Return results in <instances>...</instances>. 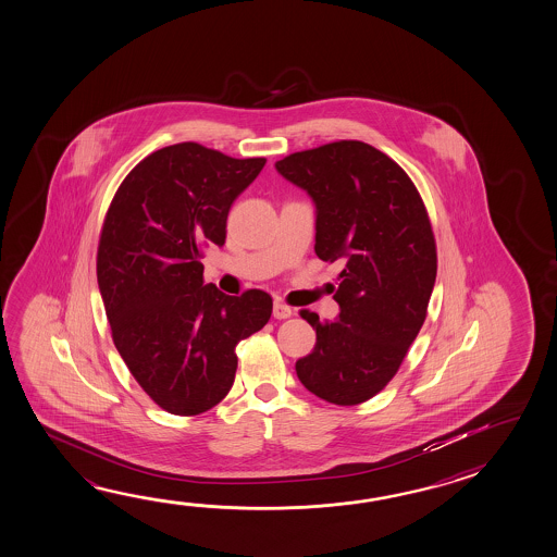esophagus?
<instances>
[{"instance_id": "34e87169", "label": "esophagus", "mask_w": 557, "mask_h": 557, "mask_svg": "<svg viewBox=\"0 0 557 557\" xmlns=\"http://www.w3.org/2000/svg\"><path fill=\"white\" fill-rule=\"evenodd\" d=\"M293 314V309L289 305H285L283 301H274V317L275 319H289Z\"/></svg>"}]
</instances>
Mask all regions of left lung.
<instances>
[{
  "mask_svg": "<svg viewBox=\"0 0 557 557\" xmlns=\"http://www.w3.org/2000/svg\"><path fill=\"white\" fill-rule=\"evenodd\" d=\"M314 203V252L341 262V312L321 321L297 377L317 397L350 407L377 395L399 370L426 319L436 282L429 213L405 170L377 148L338 140L275 162Z\"/></svg>",
  "mask_w": 557,
  "mask_h": 557,
  "instance_id": "left-lung-1",
  "label": "left lung"
}]
</instances>
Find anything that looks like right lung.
<instances>
[{"mask_svg": "<svg viewBox=\"0 0 557 557\" xmlns=\"http://www.w3.org/2000/svg\"><path fill=\"white\" fill-rule=\"evenodd\" d=\"M265 158L225 157L197 143L160 148L131 170L111 201L98 283L115 348L158 407L213 409L235 383V348L272 317V297L203 283L201 248L225 245L236 197Z\"/></svg>", "mask_w": 557, "mask_h": 557, "instance_id": "add662e5", "label": "right lung"}]
</instances>
